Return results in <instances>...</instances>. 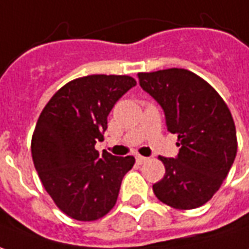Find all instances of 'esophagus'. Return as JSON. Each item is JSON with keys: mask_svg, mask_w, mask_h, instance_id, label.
Segmentation results:
<instances>
[{"mask_svg": "<svg viewBox=\"0 0 249 249\" xmlns=\"http://www.w3.org/2000/svg\"><path fill=\"white\" fill-rule=\"evenodd\" d=\"M147 160H148V158H146V157H143V155H136V162H138V163H144Z\"/></svg>", "mask_w": 249, "mask_h": 249, "instance_id": "34e87169", "label": "esophagus"}]
</instances>
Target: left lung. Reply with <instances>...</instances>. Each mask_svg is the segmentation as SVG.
<instances>
[{
    "label": "left lung",
    "mask_w": 249,
    "mask_h": 249,
    "mask_svg": "<svg viewBox=\"0 0 249 249\" xmlns=\"http://www.w3.org/2000/svg\"><path fill=\"white\" fill-rule=\"evenodd\" d=\"M139 84L165 111L166 128L177 135V158L158 157L165 176L153 191L177 210L197 209L214 196L237 153L236 126L228 105L200 76L170 68L138 73Z\"/></svg>",
    "instance_id": "left-lung-1"
}]
</instances>
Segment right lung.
Returning <instances> with one entry per match:
<instances>
[{
	"label": "right lung",
	"mask_w": 249,
	"mask_h": 249,
	"mask_svg": "<svg viewBox=\"0 0 249 249\" xmlns=\"http://www.w3.org/2000/svg\"><path fill=\"white\" fill-rule=\"evenodd\" d=\"M136 80L128 75H89L62 86L46 103L32 133L31 154L55 206L76 221L105 217L117 202L132 155L95 150L107 116Z\"/></svg>",
	"instance_id": "1"
}]
</instances>
